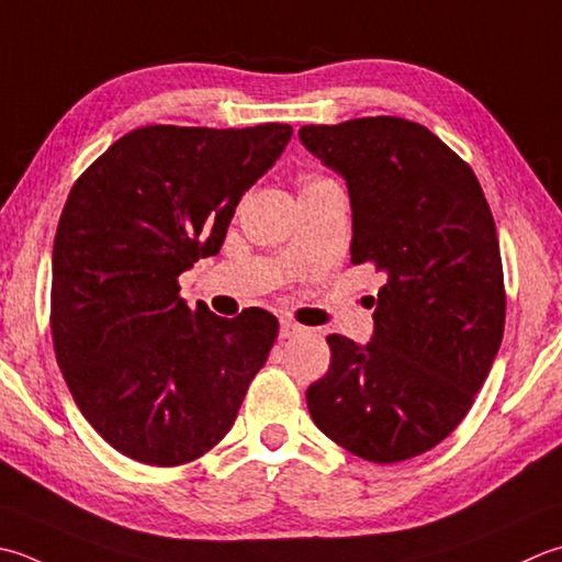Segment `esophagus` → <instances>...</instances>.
Instances as JSON below:
<instances>
[{"instance_id":"34e87169","label":"esophagus","mask_w":562,"mask_h":562,"mask_svg":"<svg viewBox=\"0 0 562 562\" xmlns=\"http://www.w3.org/2000/svg\"><path fill=\"white\" fill-rule=\"evenodd\" d=\"M302 331V326L292 318H280V338H292Z\"/></svg>"}]
</instances>
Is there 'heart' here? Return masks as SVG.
<instances>
[{
  "instance_id": "b5f03b06",
  "label": "heart",
  "mask_w": 562,
  "mask_h": 562,
  "mask_svg": "<svg viewBox=\"0 0 562 562\" xmlns=\"http://www.w3.org/2000/svg\"><path fill=\"white\" fill-rule=\"evenodd\" d=\"M326 182H331V180H326V178H310V180L304 182L302 192H304V190H312V187H318V184H326Z\"/></svg>"
}]
</instances>
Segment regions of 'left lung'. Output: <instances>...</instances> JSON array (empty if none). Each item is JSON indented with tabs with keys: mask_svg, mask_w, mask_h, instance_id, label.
<instances>
[{
	"mask_svg": "<svg viewBox=\"0 0 562 562\" xmlns=\"http://www.w3.org/2000/svg\"><path fill=\"white\" fill-rule=\"evenodd\" d=\"M300 140L346 180L350 260L384 278L370 344L328 336L306 404L353 456L400 463L453 434L490 375L507 314L497 228L470 165L422 124L350 119Z\"/></svg>",
	"mask_w": 562,
	"mask_h": 562,
	"instance_id": "1",
	"label": "left lung"
}]
</instances>
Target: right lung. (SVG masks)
<instances>
[{"label":"right lung","instance_id":"add662e5","mask_svg":"<svg viewBox=\"0 0 562 562\" xmlns=\"http://www.w3.org/2000/svg\"><path fill=\"white\" fill-rule=\"evenodd\" d=\"M290 138V124L143 126L72 184L53 244V348L85 419L126 458L204 456L266 366L278 318L190 310L178 278L216 256Z\"/></svg>","mask_w":562,"mask_h":562}]
</instances>
